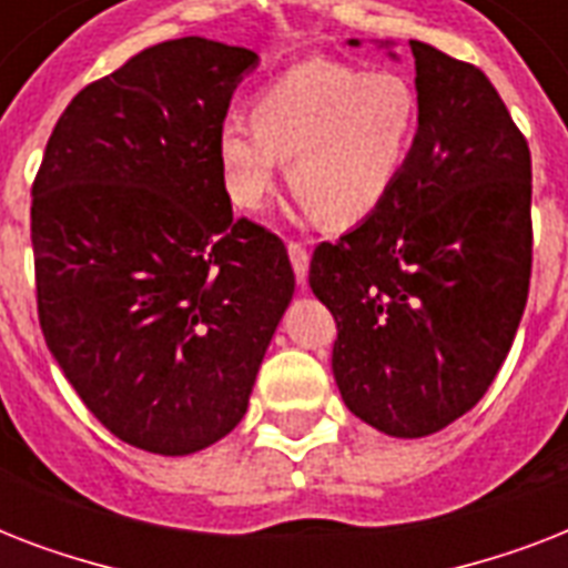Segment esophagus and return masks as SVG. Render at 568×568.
I'll return each instance as SVG.
<instances>
[{
  "mask_svg": "<svg viewBox=\"0 0 568 568\" xmlns=\"http://www.w3.org/2000/svg\"><path fill=\"white\" fill-rule=\"evenodd\" d=\"M288 258H292L297 283H306V274H310V250L303 247L301 241H288Z\"/></svg>",
  "mask_w": 568,
  "mask_h": 568,
  "instance_id": "34e87169",
  "label": "esophagus"
}]
</instances>
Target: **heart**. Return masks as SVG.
I'll return each instance as SVG.
<instances>
[{"label":"heart","mask_w":568,"mask_h":568,"mask_svg":"<svg viewBox=\"0 0 568 568\" xmlns=\"http://www.w3.org/2000/svg\"><path fill=\"white\" fill-rule=\"evenodd\" d=\"M217 135L223 189L256 212L274 194L283 162L306 214L354 226L377 212L413 153L418 97L392 70L365 73L329 58H306L265 84L250 109Z\"/></svg>","instance_id":"heart-1"}]
</instances>
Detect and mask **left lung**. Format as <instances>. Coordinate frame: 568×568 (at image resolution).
Here are the masks:
<instances>
[{"mask_svg": "<svg viewBox=\"0 0 568 568\" xmlns=\"http://www.w3.org/2000/svg\"><path fill=\"white\" fill-rule=\"evenodd\" d=\"M359 43V40H351ZM418 132L372 217L312 253L347 409L397 439L466 415L510 354L530 285V150L493 82L409 40Z\"/></svg>", "mask_w": 568, "mask_h": 568, "instance_id": "1", "label": "left lung"}]
</instances>
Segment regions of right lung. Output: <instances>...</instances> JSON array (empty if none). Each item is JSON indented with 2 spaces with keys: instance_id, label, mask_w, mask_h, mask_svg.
I'll return each mask as SVG.
<instances>
[{
  "instance_id": "1",
  "label": "right lung",
  "mask_w": 568,
  "mask_h": 568,
  "mask_svg": "<svg viewBox=\"0 0 568 568\" xmlns=\"http://www.w3.org/2000/svg\"><path fill=\"white\" fill-rule=\"evenodd\" d=\"M256 52L164 40L75 93L31 185L38 318L84 406L185 457L244 418L294 294L285 244L232 217L217 135Z\"/></svg>"
}]
</instances>
